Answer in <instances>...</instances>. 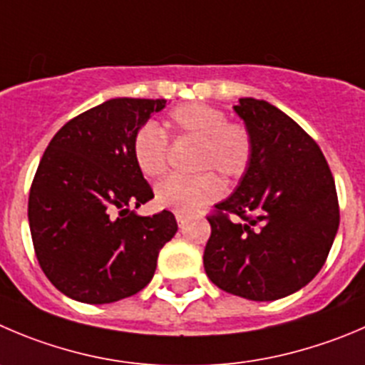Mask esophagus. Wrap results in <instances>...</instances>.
<instances>
[{
	"label": "esophagus",
	"mask_w": 365,
	"mask_h": 365,
	"mask_svg": "<svg viewBox=\"0 0 365 365\" xmlns=\"http://www.w3.org/2000/svg\"><path fill=\"white\" fill-rule=\"evenodd\" d=\"M175 220L179 222V227H182L186 222V215L185 213H175Z\"/></svg>",
	"instance_id": "obj_1"
}]
</instances>
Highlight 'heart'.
Returning a JSON list of instances; mask_svg holds the SVG:
<instances>
[{"instance_id":"b5f03b06","label":"heart","mask_w":365,"mask_h":365,"mask_svg":"<svg viewBox=\"0 0 365 365\" xmlns=\"http://www.w3.org/2000/svg\"><path fill=\"white\" fill-rule=\"evenodd\" d=\"M175 140L199 141V168L217 170L225 179H240L252 159V138L245 125L229 121L222 109L207 103H182L166 120ZM133 155L141 173L150 179L168 166V140L161 127L148 121L134 134ZM224 185L215 173L195 177L170 175L155 186V204L175 213H195L217 200Z\"/></svg>"}]
</instances>
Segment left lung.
<instances>
[{"label":"left lung","mask_w":365,"mask_h":365,"mask_svg":"<svg viewBox=\"0 0 365 365\" xmlns=\"http://www.w3.org/2000/svg\"><path fill=\"white\" fill-rule=\"evenodd\" d=\"M232 109L251 133L252 159L207 217L204 270L225 292L276 301L310 283L328 258L341 218L335 180L319 145L276 106L240 98Z\"/></svg>","instance_id":"obj_1"}]
</instances>
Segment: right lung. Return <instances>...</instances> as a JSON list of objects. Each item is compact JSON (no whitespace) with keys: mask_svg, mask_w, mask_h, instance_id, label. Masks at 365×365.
I'll use <instances>...</instances> for the list:
<instances>
[{"mask_svg":"<svg viewBox=\"0 0 365 365\" xmlns=\"http://www.w3.org/2000/svg\"><path fill=\"white\" fill-rule=\"evenodd\" d=\"M166 100L110 98L69 120L39 163L29 222L39 265L75 301L106 304L145 289L177 232L173 213L140 217L154 199L133 155L138 128Z\"/></svg>","mask_w":365,"mask_h":365,"instance_id":"right-lung-1","label":"right lung"}]
</instances>
